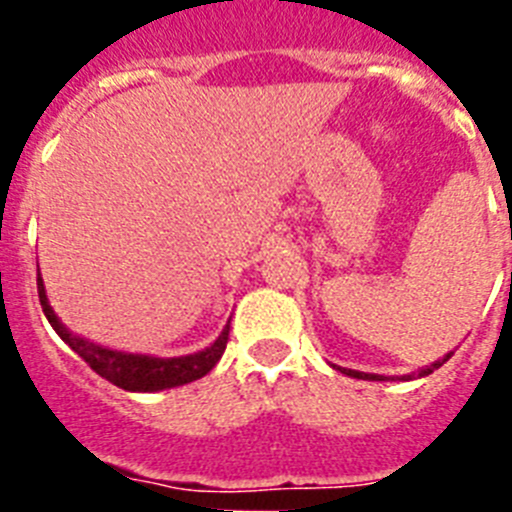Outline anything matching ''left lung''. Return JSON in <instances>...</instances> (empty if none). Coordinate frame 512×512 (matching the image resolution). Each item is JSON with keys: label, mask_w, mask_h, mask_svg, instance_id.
Listing matches in <instances>:
<instances>
[{"label": "left lung", "mask_w": 512, "mask_h": 512, "mask_svg": "<svg viewBox=\"0 0 512 512\" xmlns=\"http://www.w3.org/2000/svg\"><path fill=\"white\" fill-rule=\"evenodd\" d=\"M451 356H454V351H451V354H446L443 356V359H438V361H433L431 366H423V369H418V372H413V374H402V377H397L400 379V382H410V379H420V377H428V374H433L438 369V366H443L446 364V361L451 359ZM338 372L341 374H346V377H354V379H366V382H390V377H384V374H366V372H356V369H343V366H336ZM395 379V377H392Z\"/></svg>", "instance_id": "left-lung-1"}]
</instances>
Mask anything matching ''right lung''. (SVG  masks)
Instances as JSON below:
<instances>
[{
  "mask_svg": "<svg viewBox=\"0 0 512 512\" xmlns=\"http://www.w3.org/2000/svg\"><path fill=\"white\" fill-rule=\"evenodd\" d=\"M38 297H40V305H43L45 318H48V323L53 325V330L61 336V341L69 343L76 354L87 361L99 377H104L107 382H112L115 387L128 392H161V390H171V387H182V384H189L194 382V379L205 377L212 366L220 361V356H223L225 351V343H228L230 320L225 323L223 333H220L210 346L197 351V354L158 359V356H151V354H128V351H115V348L99 346V343L76 336V333H71V330L58 320L51 302H48V295H45V284L40 274H38Z\"/></svg>",
  "mask_w": 512,
  "mask_h": 512,
  "instance_id": "obj_1",
  "label": "right lung"
}]
</instances>
